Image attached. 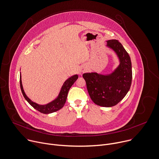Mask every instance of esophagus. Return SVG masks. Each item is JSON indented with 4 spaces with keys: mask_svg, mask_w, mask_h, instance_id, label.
I'll return each instance as SVG.
<instances>
[{
    "mask_svg": "<svg viewBox=\"0 0 159 159\" xmlns=\"http://www.w3.org/2000/svg\"><path fill=\"white\" fill-rule=\"evenodd\" d=\"M82 72H83V71H82Z\"/></svg>",
    "mask_w": 159,
    "mask_h": 159,
    "instance_id": "1",
    "label": "esophagus"
}]
</instances>
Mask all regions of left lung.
I'll use <instances>...</instances> for the list:
<instances>
[{
    "instance_id": "left-lung-1",
    "label": "left lung",
    "mask_w": 159,
    "mask_h": 159,
    "mask_svg": "<svg viewBox=\"0 0 159 159\" xmlns=\"http://www.w3.org/2000/svg\"><path fill=\"white\" fill-rule=\"evenodd\" d=\"M120 59V65L109 75L84 73L83 77L92 101L97 105L111 107L117 105L127 94L132 80V62L129 53L116 39L107 41Z\"/></svg>"
}]
</instances>
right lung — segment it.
<instances>
[{
	"label": "right lung",
	"mask_w": 159,
	"mask_h": 159,
	"mask_svg": "<svg viewBox=\"0 0 159 159\" xmlns=\"http://www.w3.org/2000/svg\"><path fill=\"white\" fill-rule=\"evenodd\" d=\"M78 78V76L77 75H75L69 78L65 82V83L63 84L57 98L56 100H54V101H52V102H51L47 105H38V104L33 102H32L26 96V94H25L24 91L23 89L20 75V86L21 91L22 93V94H23L24 98L27 101V102L32 107L42 113L49 114V113H51L55 112L56 111H58L59 110L61 109L63 107V106L65 105L66 101L68 91H69L70 88L71 87V86L74 84V83L76 81V80Z\"/></svg>",
	"instance_id": "add662e5"
}]
</instances>
